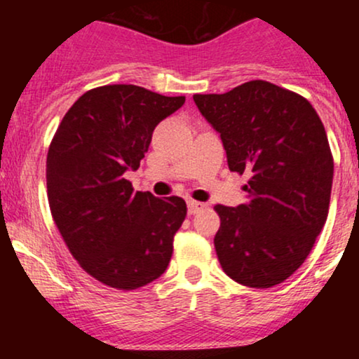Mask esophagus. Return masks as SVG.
I'll return each instance as SVG.
<instances>
[{"instance_id": "esophagus-1", "label": "esophagus", "mask_w": 359, "mask_h": 359, "mask_svg": "<svg viewBox=\"0 0 359 359\" xmlns=\"http://www.w3.org/2000/svg\"><path fill=\"white\" fill-rule=\"evenodd\" d=\"M187 209L189 214H197L203 211V209H205V204L199 203V201H187Z\"/></svg>"}]
</instances>
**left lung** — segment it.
Segmentation results:
<instances>
[{"mask_svg": "<svg viewBox=\"0 0 359 359\" xmlns=\"http://www.w3.org/2000/svg\"><path fill=\"white\" fill-rule=\"evenodd\" d=\"M194 102L219 133L229 170L251 175L245 204L214 208L217 259L241 285H278L327 219L334 162L323 121L306 97L266 81L196 94Z\"/></svg>", "mask_w": 359, "mask_h": 359, "instance_id": "1", "label": "left lung"}]
</instances>
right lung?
Returning <instances> with one entry per match:
<instances>
[{"label": "right lung", "mask_w": 359, "mask_h": 359, "mask_svg": "<svg viewBox=\"0 0 359 359\" xmlns=\"http://www.w3.org/2000/svg\"><path fill=\"white\" fill-rule=\"evenodd\" d=\"M133 84L90 89L57 128L47 155L52 217L79 265L104 285L133 290L167 270L187 205L182 197L133 192L151 133L182 108Z\"/></svg>", "instance_id": "right-lung-1"}]
</instances>
